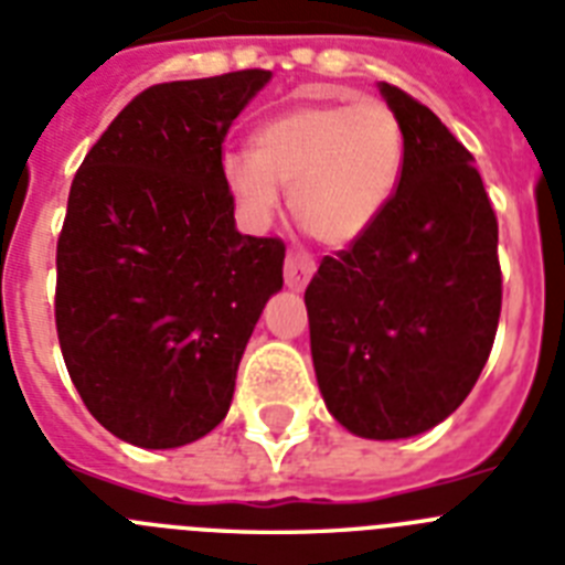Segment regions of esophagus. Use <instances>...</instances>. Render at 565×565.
Here are the masks:
<instances>
[{
    "mask_svg": "<svg viewBox=\"0 0 565 565\" xmlns=\"http://www.w3.org/2000/svg\"><path fill=\"white\" fill-rule=\"evenodd\" d=\"M312 273H316V260L305 253H290L287 255V264H284V281L290 290H305L310 284Z\"/></svg>",
    "mask_w": 565,
    "mask_h": 565,
    "instance_id": "esophagus-1",
    "label": "esophagus"
}]
</instances>
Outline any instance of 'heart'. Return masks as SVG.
<instances>
[{
	"instance_id": "obj_1",
	"label": "heart",
	"mask_w": 565,
	"mask_h": 565,
	"mask_svg": "<svg viewBox=\"0 0 565 565\" xmlns=\"http://www.w3.org/2000/svg\"><path fill=\"white\" fill-rule=\"evenodd\" d=\"M405 169V131L379 99L312 103L278 114L253 135V154H226L221 174L255 226L290 186L292 215L327 246H350L393 201Z\"/></svg>"
}]
</instances>
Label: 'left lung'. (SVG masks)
<instances>
[{"label": "left lung", "instance_id": "obj_1", "mask_svg": "<svg viewBox=\"0 0 565 565\" xmlns=\"http://www.w3.org/2000/svg\"><path fill=\"white\" fill-rule=\"evenodd\" d=\"M405 131V169L376 224L327 255L305 292L327 411L362 439H407L457 411L494 344L502 305L497 217L428 106L379 83Z\"/></svg>", "mask_w": 565, "mask_h": 565}]
</instances>
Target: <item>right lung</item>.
Listing matches in <instances>:
<instances>
[{
  "label": "right lung",
  "mask_w": 565,
  "mask_h": 565,
  "mask_svg": "<svg viewBox=\"0 0 565 565\" xmlns=\"http://www.w3.org/2000/svg\"><path fill=\"white\" fill-rule=\"evenodd\" d=\"M273 71L151 85L74 174L56 241V335L85 407L163 451L224 422L241 355L284 287V244L241 235L221 174Z\"/></svg>",
  "instance_id": "1"
}]
</instances>
